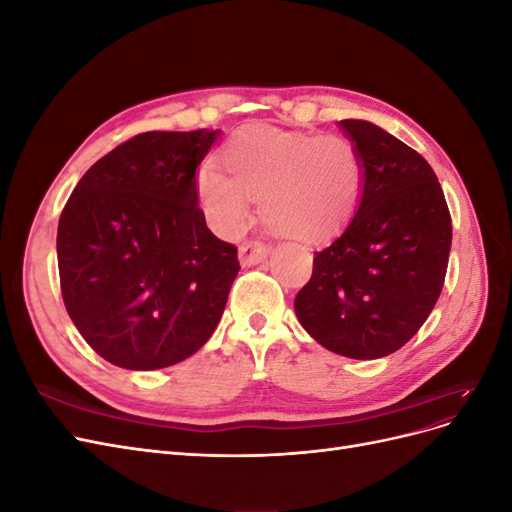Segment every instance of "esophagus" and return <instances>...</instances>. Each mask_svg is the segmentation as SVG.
Wrapping results in <instances>:
<instances>
[{"label":"esophagus","mask_w":512,"mask_h":512,"mask_svg":"<svg viewBox=\"0 0 512 512\" xmlns=\"http://www.w3.org/2000/svg\"><path fill=\"white\" fill-rule=\"evenodd\" d=\"M269 256V245L265 241H245L239 247V260L243 267L258 265Z\"/></svg>","instance_id":"obj_1"}]
</instances>
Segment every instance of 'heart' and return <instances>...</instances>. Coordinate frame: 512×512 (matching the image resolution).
Here are the masks:
<instances>
[{
    "label": "heart",
    "mask_w": 512,
    "mask_h": 512,
    "mask_svg": "<svg viewBox=\"0 0 512 512\" xmlns=\"http://www.w3.org/2000/svg\"><path fill=\"white\" fill-rule=\"evenodd\" d=\"M224 173L205 166L196 190L211 226L237 235L260 198L265 224L282 235L318 241L342 230L361 205L365 164L359 147L339 134L284 132L250 126L220 151Z\"/></svg>",
    "instance_id": "b5f03b06"
}]
</instances>
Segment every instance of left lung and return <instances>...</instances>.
<instances>
[{"label":"left lung","mask_w":512,"mask_h":512,"mask_svg":"<svg viewBox=\"0 0 512 512\" xmlns=\"http://www.w3.org/2000/svg\"><path fill=\"white\" fill-rule=\"evenodd\" d=\"M339 128L359 147L365 190L346 230L314 256L294 299L303 329L348 359H380L416 335L436 305L453 224L427 160L369 121Z\"/></svg>","instance_id":"obj_1"}]
</instances>
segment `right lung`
I'll use <instances>...</instances> for the list:
<instances>
[{"instance_id": "right-lung-1", "label": "right lung", "mask_w": 512, "mask_h": 512, "mask_svg": "<svg viewBox=\"0 0 512 512\" xmlns=\"http://www.w3.org/2000/svg\"><path fill=\"white\" fill-rule=\"evenodd\" d=\"M218 134H136L87 170L61 211V297L108 363L170 367L218 327L241 269L198 207L196 168Z\"/></svg>"}]
</instances>
